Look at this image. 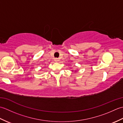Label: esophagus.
<instances>
[{"instance_id":"obj_1","label":"esophagus","mask_w":123,"mask_h":123,"mask_svg":"<svg viewBox=\"0 0 123 123\" xmlns=\"http://www.w3.org/2000/svg\"><path fill=\"white\" fill-rule=\"evenodd\" d=\"M54 61H55L56 62H57V61H59V60H58V59H57V58H55V59H54Z\"/></svg>"}]
</instances>
